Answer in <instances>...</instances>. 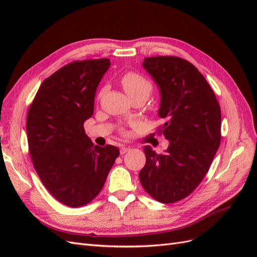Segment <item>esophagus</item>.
I'll use <instances>...</instances> for the list:
<instances>
[{"label":"esophagus","mask_w":257,"mask_h":257,"mask_svg":"<svg viewBox=\"0 0 257 257\" xmlns=\"http://www.w3.org/2000/svg\"><path fill=\"white\" fill-rule=\"evenodd\" d=\"M127 151H130V148H128V147H126V146H122V147H121V149H120L121 155L125 154Z\"/></svg>","instance_id":"esophagus-1"}]
</instances>
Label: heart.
<instances>
[{
    "mask_svg": "<svg viewBox=\"0 0 257 257\" xmlns=\"http://www.w3.org/2000/svg\"><path fill=\"white\" fill-rule=\"evenodd\" d=\"M122 85L124 91L126 92V94L131 96H135V95H145V96H149L150 93L152 91V84L151 82L146 79L144 76L139 75L137 73H127L122 77ZM105 92V89L100 91L99 95H102Z\"/></svg>",
    "mask_w": 257,
    "mask_h": 257,
    "instance_id": "obj_1",
    "label": "heart"
}]
</instances>
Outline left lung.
Listing matches in <instances>:
<instances>
[{
    "mask_svg": "<svg viewBox=\"0 0 257 257\" xmlns=\"http://www.w3.org/2000/svg\"><path fill=\"white\" fill-rule=\"evenodd\" d=\"M143 66L161 93V130L169 146L158 154L146 146L143 188L163 204L189 196L203 180L221 143V109L205 77L178 57L146 58Z\"/></svg>",
    "mask_w": 257,
    "mask_h": 257,
    "instance_id": "8db88e82",
    "label": "left lung"
}]
</instances>
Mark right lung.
I'll return each mask as SVG.
<instances>
[{
	"mask_svg": "<svg viewBox=\"0 0 257 257\" xmlns=\"http://www.w3.org/2000/svg\"><path fill=\"white\" fill-rule=\"evenodd\" d=\"M109 59L75 61L46 78L31 104L27 134L45 188L68 207L89 204L103 189L119 149L94 146L83 128L94 111L97 85Z\"/></svg>",
	"mask_w": 257,
	"mask_h": 257,
	"instance_id": "1",
	"label": "right lung"
}]
</instances>
